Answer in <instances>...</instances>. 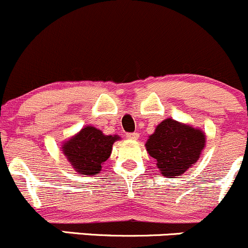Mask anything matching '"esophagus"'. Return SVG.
I'll list each match as a JSON object with an SVG mask.
<instances>
[{
    "instance_id": "34e87169",
    "label": "esophagus",
    "mask_w": 248,
    "mask_h": 248,
    "mask_svg": "<svg viewBox=\"0 0 248 248\" xmlns=\"http://www.w3.org/2000/svg\"><path fill=\"white\" fill-rule=\"evenodd\" d=\"M139 137H140L139 132H129V134H126V139L127 140H132V141H136Z\"/></svg>"
}]
</instances>
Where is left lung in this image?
I'll return each instance as SVG.
<instances>
[{"instance_id": "left-lung-1", "label": "left lung", "mask_w": 248, "mask_h": 248, "mask_svg": "<svg viewBox=\"0 0 248 248\" xmlns=\"http://www.w3.org/2000/svg\"><path fill=\"white\" fill-rule=\"evenodd\" d=\"M205 146L206 135L202 129L171 118L164 119L146 142L147 153L169 178L182 176L197 164Z\"/></svg>"}]
</instances>
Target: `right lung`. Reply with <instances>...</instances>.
Masks as SVG:
<instances>
[{"label":"right lung","mask_w":248,"mask_h":248,"mask_svg":"<svg viewBox=\"0 0 248 248\" xmlns=\"http://www.w3.org/2000/svg\"><path fill=\"white\" fill-rule=\"evenodd\" d=\"M121 140L118 135H105L97 127L87 125L77 134L63 141V155L80 175H95L109 158L112 147Z\"/></svg>","instance_id":"right-lung-1"}]
</instances>
